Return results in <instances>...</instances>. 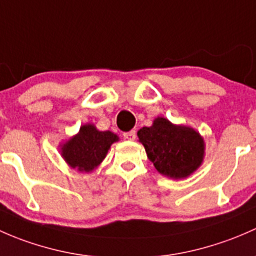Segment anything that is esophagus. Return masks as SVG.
Segmentation results:
<instances>
[{
	"label": "esophagus",
	"instance_id": "34e87169",
	"mask_svg": "<svg viewBox=\"0 0 256 256\" xmlns=\"http://www.w3.org/2000/svg\"><path fill=\"white\" fill-rule=\"evenodd\" d=\"M123 136H124L127 140H134L136 136V130H129V132H126V133H123Z\"/></svg>",
	"mask_w": 256,
	"mask_h": 256
}]
</instances>
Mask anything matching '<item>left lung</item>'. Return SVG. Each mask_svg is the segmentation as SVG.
<instances>
[{
  "label": "left lung",
  "instance_id": "left-lung-1",
  "mask_svg": "<svg viewBox=\"0 0 256 256\" xmlns=\"http://www.w3.org/2000/svg\"><path fill=\"white\" fill-rule=\"evenodd\" d=\"M150 162L162 175L172 178H187L201 165L204 143L194 129L174 126L158 117L152 127L138 132Z\"/></svg>",
  "mask_w": 256,
  "mask_h": 256
}]
</instances>
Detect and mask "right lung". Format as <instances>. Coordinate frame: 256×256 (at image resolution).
Segmentation results:
<instances>
[{
	"instance_id": "obj_1",
	"label": "right lung",
	"mask_w": 256,
	"mask_h": 256,
	"mask_svg": "<svg viewBox=\"0 0 256 256\" xmlns=\"http://www.w3.org/2000/svg\"><path fill=\"white\" fill-rule=\"evenodd\" d=\"M118 136L112 132H100L92 124L82 126L78 134L62 148V156L71 168L78 171H92L101 164L107 152Z\"/></svg>"
}]
</instances>
